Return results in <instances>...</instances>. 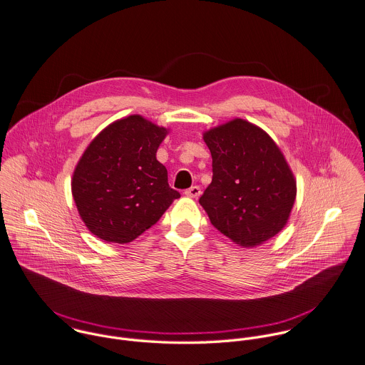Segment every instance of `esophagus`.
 Masks as SVG:
<instances>
[{"instance_id": "1", "label": "esophagus", "mask_w": 365, "mask_h": 365, "mask_svg": "<svg viewBox=\"0 0 365 365\" xmlns=\"http://www.w3.org/2000/svg\"><path fill=\"white\" fill-rule=\"evenodd\" d=\"M185 195H186L187 197H190V199H196V197H199V196L202 195V189H200L199 186H192L190 189H187V190L185 192Z\"/></svg>"}]
</instances>
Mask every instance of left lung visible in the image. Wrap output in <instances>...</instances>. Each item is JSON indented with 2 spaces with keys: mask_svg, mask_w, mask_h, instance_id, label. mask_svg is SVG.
<instances>
[{
  "mask_svg": "<svg viewBox=\"0 0 365 365\" xmlns=\"http://www.w3.org/2000/svg\"><path fill=\"white\" fill-rule=\"evenodd\" d=\"M213 179L199 203L221 234L257 247L288 222L296 179L282 150L258 125L234 118L203 133Z\"/></svg>",
  "mask_w": 365,
  "mask_h": 365,
  "instance_id": "8db88e82",
  "label": "left lung"
}]
</instances>
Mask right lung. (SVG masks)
<instances>
[{"label":"right lung","mask_w":365,"mask_h":365,"mask_svg":"<svg viewBox=\"0 0 365 365\" xmlns=\"http://www.w3.org/2000/svg\"><path fill=\"white\" fill-rule=\"evenodd\" d=\"M168 133L133 114L107 125L86 148L74 168L72 195L91 234L106 242H131L180 197L156 159Z\"/></svg>","instance_id":"1"}]
</instances>
